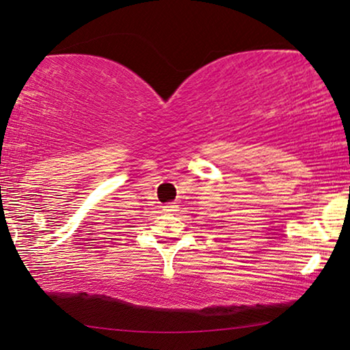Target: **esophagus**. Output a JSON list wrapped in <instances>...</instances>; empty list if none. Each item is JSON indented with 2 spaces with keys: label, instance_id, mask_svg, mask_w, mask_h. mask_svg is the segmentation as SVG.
<instances>
[{
  "label": "esophagus",
  "instance_id": "esophagus-1",
  "mask_svg": "<svg viewBox=\"0 0 350 350\" xmlns=\"http://www.w3.org/2000/svg\"><path fill=\"white\" fill-rule=\"evenodd\" d=\"M174 211H176V206L173 204V202H170V204L163 206V212H166V213H171V212H174Z\"/></svg>",
  "mask_w": 350,
  "mask_h": 350
}]
</instances>
